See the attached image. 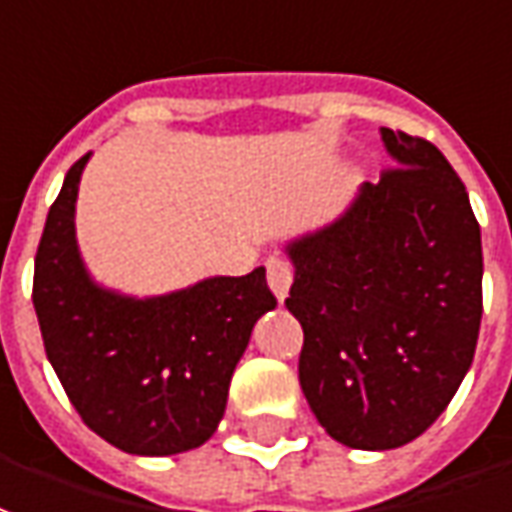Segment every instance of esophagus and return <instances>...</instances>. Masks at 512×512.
<instances>
[{"label":"esophagus","mask_w":512,"mask_h":512,"mask_svg":"<svg viewBox=\"0 0 512 512\" xmlns=\"http://www.w3.org/2000/svg\"><path fill=\"white\" fill-rule=\"evenodd\" d=\"M267 284H270V290H273V295H276L278 301L287 298V292H290L292 284V267L287 259H278V256H270V259H267Z\"/></svg>","instance_id":"obj_1"}]
</instances>
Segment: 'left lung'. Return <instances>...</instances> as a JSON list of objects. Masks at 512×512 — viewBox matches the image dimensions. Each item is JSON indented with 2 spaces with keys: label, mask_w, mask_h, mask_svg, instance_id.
I'll use <instances>...</instances> for the list:
<instances>
[{
  "label": "left lung",
  "mask_w": 512,
  "mask_h": 512,
  "mask_svg": "<svg viewBox=\"0 0 512 512\" xmlns=\"http://www.w3.org/2000/svg\"><path fill=\"white\" fill-rule=\"evenodd\" d=\"M382 142L398 167L287 245L303 396L331 438L365 451L438 421L482 320V236L463 181L426 139L382 128Z\"/></svg>",
  "instance_id": "obj_1"
}]
</instances>
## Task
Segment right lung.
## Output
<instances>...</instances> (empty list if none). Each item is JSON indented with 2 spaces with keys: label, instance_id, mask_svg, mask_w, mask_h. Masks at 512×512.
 I'll return each mask as SVG.
<instances>
[{
  "label": "right lung",
  "instance_id": "right-lung-1",
  "mask_svg": "<svg viewBox=\"0 0 512 512\" xmlns=\"http://www.w3.org/2000/svg\"><path fill=\"white\" fill-rule=\"evenodd\" d=\"M88 155L66 172L35 253L33 306L47 359L83 424L111 446L142 457L197 449L217 432L236 362L276 295L264 267L155 298L100 287L74 239Z\"/></svg>",
  "mask_w": 512,
  "mask_h": 512
}]
</instances>
